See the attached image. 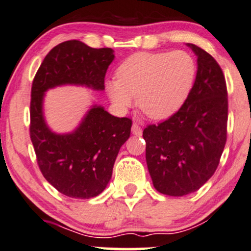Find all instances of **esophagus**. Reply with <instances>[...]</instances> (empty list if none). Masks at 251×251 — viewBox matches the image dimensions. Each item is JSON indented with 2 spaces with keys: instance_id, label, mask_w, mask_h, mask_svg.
Returning <instances> with one entry per match:
<instances>
[{
  "instance_id": "1",
  "label": "esophagus",
  "mask_w": 251,
  "mask_h": 251,
  "mask_svg": "<svg viewBox=\"0 0 251 251\" xmlns=\"http://www.w3.org/2000/svg\"><path fill=\"white\" fill-rule=\"evenodd\" d=\"M131 131H132V134H134V135H136V136H140V135L142 134V129H141L140 126H139L136 123H134V124H133V125H132Z\"/></svg>"
}]
</instances>
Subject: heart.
Wrapping results in <instances>:
<instances>
[{"label": "heart", "mask_w": 251, "mask_h": 251, "mask_svg": "<svg viewBox=\"0 0 251 251\" xmlns=\"http://www.w3.org/2000/svg\"><path fill=\"white\" fill-rule=\"evenodd\" d=\"M196 62L184 50L136 53L117 71V80L107 82L106 91L117 109L126 111L136 98L148 118L163 120L178 111L189 97L196 78Z\"/></svg>", "instance_id": "b5f03b06"}]
</instances>
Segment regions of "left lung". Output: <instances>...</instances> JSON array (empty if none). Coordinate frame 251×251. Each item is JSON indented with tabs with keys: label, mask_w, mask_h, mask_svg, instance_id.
Wrapping results in <instances>:
<instances>
[{
	"label": "left lung",
	"mask_w": 251,
	"mask_h": 251,
	"mask_svg": "<svg viewBox=\"0 0 251 251\" xmlns=\"http://www.w3.org/2000/svg\"><path fill=\"white\" fill-rule=\"evenodd\" d=\"M186 46L197 55L198 66L191 93L175 115L142 133L154 188L173 197L197 191L213 176L227 139L224 73L206 50Z\"/></svg>",
	"instance_id": "8db88e82"
}]
</instances>
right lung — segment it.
<instances>
[{"label": "right lung", "mask_w": 251, "mask_h": 251, "mask_svg": "<svg viewBox=\"0 0 251 251\" xmlns=\"http://www.w3.org/2000/svg\"><path fill=\"white\" fill-rule=\"evenodd\" d=\"M113 59L112 49H91L80 40H68L50 50L34 76L30 136L38 166L50 185L71 198L90 199L105 190L119 149L131 134L132 120L93 105L74 131L60 134L47 125L44 97L49 89L61 85L104 90Z\"/></svg>", "instance_id": "right-lung-1"}]
</instances>
